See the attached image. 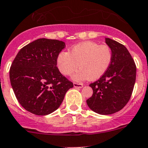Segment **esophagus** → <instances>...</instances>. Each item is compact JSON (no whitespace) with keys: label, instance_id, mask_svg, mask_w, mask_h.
<instances>
[{"label":"esophagus","instance_id":"34e87169","mask_svg":"<svg viewBox=\"0 0 148 148\" xmlns=\"http://www.w3.org/2000/svg\"><path fill=\"white\" fill-rule=\"evenodd\" d=\"M74 86L75 88H82L83 86V84L82 83L74 82Z\"/></svg>","mask_w":148,"mask_h":148}]
</instances>
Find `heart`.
<instances>
[{
    "label": "heart",
    "mask_w": 148,
    "mask_h": 148,
    "mask_svg": "<svg viewBox=\"0 0 148 148\" xmlns=\"http://www.w3.org/2000/svg\"><path fill=\"white\" fill-rule=\"evenodd\" d=\"M112 52L107 45L94 41H84L71 48L69 53L62 51L56 58L58 69L64 76H69L78 67L73 77L76 81L99 79L111 64Z\"/></svg>",
    "instance_id": "b5f03b06"
}]
</instances>
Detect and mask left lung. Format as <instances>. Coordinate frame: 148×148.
Here are the masks:
<instances>
[{
    "mask_svg": "<svg viewBox=\"0 0 148 148\" xmlns=\"http://www.w3.org/2000/svg\"><path fill=\"white\" fill-rule=\"evenodd\" d=\"M105 41L112 52V60L104 75L89 84L93 95L86 103L98 114H111L129 102L136 79V65L125 46L109 38Z\"/></svg>",
    "mask_w": 148,
    "mask_h": 148,
    "instance_id": "1",
    "label": "left lung"
}]
</instances>
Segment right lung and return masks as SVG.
Returning a JSON list of instances; mask_svg holds the SVG:
<instances>
[{
  "instance_id": "1",
  "label": "right lung",
  "mask_w": 148,
  "mask_h": 148,
  "mask_svg": "<svg viewBox=\"0 0 148 148\" xmlns=\"http://www.w3.org/2000/svg\"><path fill=\"white\" fill-rule=\"evenodd\" d=\"M65 43L39 38L23 46L10 68L11 86L21 105L36 115H46L59 108L74 84L56 66L58 54Z\"/></svg>"
}]
</instances>
